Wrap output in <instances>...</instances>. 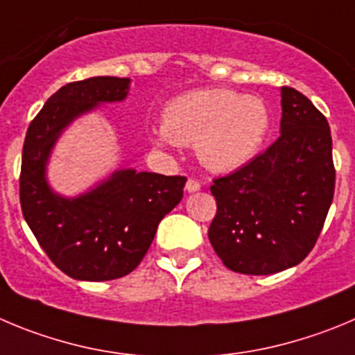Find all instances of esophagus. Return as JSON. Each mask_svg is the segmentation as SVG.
<instances>
[{"instance_id": "1", "label": "esophagus", "mask_w": 355, "mask_h": 355, "mask_svg": "<svg viewBox=\"0 0 355 355\" xmlns=\"http://www.w3.org/2000/svg\"><path fill=\"white\" fill-rule=\"evenodd\" d=\"M185 189H187V193H196V191L201 189V184L198 180H194V178H189L187 184H185Z\"/></svg>"}]
</instances>
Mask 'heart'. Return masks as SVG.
<instances>
[{"instance_id": "1", "label": "heart", "mask_w": 355, "mask_h": 355, "mask_svg": "<svg viewBox=\"0 0 355 355\" xmlns=\"http://www.w3.org/2000/svg\"><path fill=\"white\" fill-rule=\"evenodd\" d=\"M270 124V110L257 96L233 89H196L168 103L155 140L196 145L205 168L227 173L256 157Z\"/></svg>"}]
</instances>
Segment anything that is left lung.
<instances>
[{
	"instance_id": "obj_1",
	"label": "left lung",
	"mask_w": 355,
	"mask_h": 355,
	"mask_svg": "<svg viewBox=\"0 0 355 355\" xmlns=\"http://www.w3.org/2000/svg\"><path fill=\"white\" fill-rule=\"evenodd\" d=\"M280 138L210 187L217 214L208 238L224 266L271 275L300 264L315 245L334 194L327 119L293 87H282Z\"/></svg>"
}]
</instances>
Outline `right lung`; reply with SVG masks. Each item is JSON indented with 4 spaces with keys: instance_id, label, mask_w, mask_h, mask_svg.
I'll list each match as a JSON object with an SVG mask.
<instances>
[{
    "instance_id": "right-lung-1",
    "label": "right lung",
    "mask_w": 355,
    "mask_h": 355,
    "mask_svg": "<svg viewBox=\"0 0 355 355\" xmlns=\"http://www.w3.org/2000/svg\"><path fill=\"white\" fill-rule=\"evenodd\" d=\"M129 78L92 77L66 84L43 105L26 132L21 207L40 247L68 277L114 280L141 263L159 223L184 196L185 177L121 170L89 193L62 198L47 184L45 168L62 129L101 103L122 101Z\"/></svg>"
}]
</instances>
